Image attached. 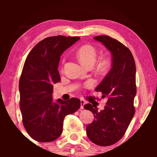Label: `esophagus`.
Masks as SVG:
<instances>
[{"label":"esophagus","instance_id":"esophagus-1","mask_svg":"<svg viewBox=\"0 0 157 157\" xmlns=\"http://www.w3.org/2000/svg\"><path fill=\"white\" fill-rule=\"evenodd\" d=\"M85 101L84 100H80V104H81V105H80V108L81 109H84V105H85Z\"/></svg>","mask_w":157,"mask_h":157}]
</instances>
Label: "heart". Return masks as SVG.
Returning a JSON list of instances; mask_svg holds the SVG:
<instances>
[{
  "mask_svg": "<svg viewBox=\"0 0 157 157\" xmlns=\"http://www.w3.org/2000/svg\"><path fill=\"white\" fill-rule=\"evenodd\" d=\"M76 55L82 64L89 67L94 66L96 59L97 50L94 46L90 45H84L81 46L76 52ZM110 61L107 57H103L98 62V68L105 71L109 67Z\"/></svg>",
  "mask_w": 157,
  "mask_h": 157,
  "instance_id": "obj_1",
  "label": "heart"
}]
</instances>
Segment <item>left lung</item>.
Instances as JSON below:
<instances>
[{
	"label": "left lung",
	"mask_w": 157,
	"mask_h": 157,
	"mask_svg": "<svg viewBox=\"0 0 157 157\" xmlns=\"http://www.w3.org/2000/svg\"><path fill=\"white\" fill-rule=\"evenodd\" d=\"M94 39L111 52L112 65L95 89L102 92V98L107 100L104 110L99 111L89 103L84 106L95 118L87 125L86 134L95 144L108 146L121 139L134 115L136 65L131 51L120 41L107 35L95 36Z\"/></svg>",
	"instance_id": "left-lung-1"
}]
</instances>
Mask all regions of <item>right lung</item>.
<instances>
[{"label": "right lung", "instance_id": "1", "mask_svg": "<svg viewBox=\"0 0 157 157\" xmlns=\"http://www.w3.org/2000/svg\"><path fill=\"white\" fill-rule=\"evenodd\" d=\"M80 39L58 35L39 42L29 53L19 80L20 109L28 134L39 142H51L62 134L63 119L80 107L72 98L52 100L53 84L61 81L58 66L62 53Z\"/></svg>", "mask_w": 157, "mask_h": 157}]
</instances>
